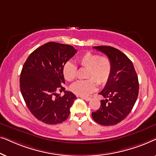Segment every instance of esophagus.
Returning <instances> with one entry per match:
<instances>
[{"instance_id":"34e87169","label":"esophagus","mask_w":156,"mask_h":156,"mask_svg":"<svg viewBox=\"0 0 156 156\" xmlns=\"http://www.w3.org/2000/svg\"><path fill=\"white\" fill-rule=\"evenodd\" d=\"M80 97L81 98V99H84L87 101H90V100H91V97Z\"/></svg>"}]
</instances>
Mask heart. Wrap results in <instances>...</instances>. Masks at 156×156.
<instances>
[{"mask_svg": "<svg viewBox=\"0 0 156 156\" xmlns=\"http://www.w3.org/2000/svg\"><path fill=\"white\" fill-rule=\"evenodd\" d=\"M78 65L87 68L86 78L88 80L77 81L70 87V90L81 97L87 96L97 89V82L104 84L109 80L112 72V63L107 56H100L97 53L87 52L76 58ZM62 74L68 82L76 77L77 68L74 63L67 62L64 65Z\"/></svg>", "mask_w": 156, "mask_h": 156, "instance_id": "heart-1", "label": "heart"}]
</instances>
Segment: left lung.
<instances>
[{
    "mask_svg": "<svg viewBox=\"0 0 156 156\" xmlns=\"http://www.w3.org/2000/svg\"><path fill=\"white\" fill-rule=\"evenodd\" d=\"M94 49L105 54L112 63V72L99 94L101 106L91 113L96 122L103 126H114L126 118L138 95L139 84L132 62L122 52L111 46H96Z\"/></svg>",
    "mask_w": 156,
    "mask_h": 156,
    "instance_id": "left-lung-1",
    "label": "left lung"
}]
</instances>
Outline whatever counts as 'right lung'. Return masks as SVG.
<instances>
[{
    "label": "right lung",
    "instance_id": "right-lung-1",
    "mask_svg": "<svg viewBox=\"0 0 156 156\" xmlns=\"http://www.w3.org/2000/svg\"><path fill=\"white\" fill-rule=\"evenodd\" d=\"M76 53L69 44L50 42L34 50L23 65L20 87L25 104L38 120L57 124L69 116L76 97L65 91L62 74L65 64ZM65 91L62 97L57 91Z\"/></svg>",
    "mask_w": 156,
    "mask_h": 156
}]
</instances>
